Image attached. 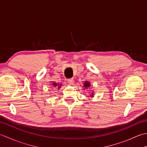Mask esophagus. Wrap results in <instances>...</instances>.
I'll return each instance as SVG.
<instances>
[{
  "label": "esophagus",
  "mask_w": 147,
  "mask_h": 147,
  "mask_svg": "<svg viewBox=\"0 0 147 147\" xmlns=\"http://www.w3.org/2000/svg\"><path fill=\"white\" fill-rule=\"evenodd\" d=\"M67 82H68L69 84H73V82H74L73 79V78H71V79L67 80Z\"/></svg>",
  "instance_id": "1"
}]
</instances>
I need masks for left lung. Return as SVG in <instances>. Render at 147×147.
I'll list each match as a JSON object with an SVG mask.
<instances>
[{
  "label": "left lung",
  "mask_w": 147,
  "mask_h": 147,
  "mask_svg": "<svg viewBox=\"0 0 147 147\" xmlns=\"http://www.w3.org/2000/svg\"><path fill=\"white\" fill-rule=\"evenodd\" d=\"M90 86H91V83H90L88 81H85V82L83 83V90H85V89H88V88H90ZM93 93L94 92H92L91 96H90V97H93Z\"/></svg>",
  "instance_id": "8db88e82"
}]
</instances>
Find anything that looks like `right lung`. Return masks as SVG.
Masks as SVG:
<instances>
[{
	"label": "right lung",
	"instance_id": "1",
	"mask_svg": "<svg viewBox=\"0 0 147 147\" xmlns=\"http://www.w3.org/2000/svg\"><path fill=\"white\" fill-rule=\"evenodd\" d=\"M51 85L53 86L54 87H57V89H60L61 86L62 85L61 83H55V82H52V83L51 84Z\"/></svg>",
	"mask_w": 147,
	"mask_h": 147
}]
</instances>
